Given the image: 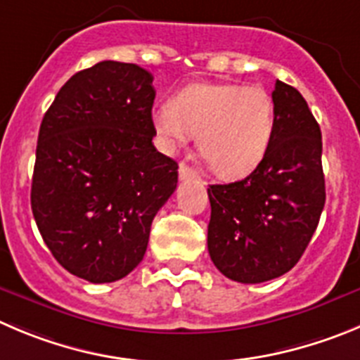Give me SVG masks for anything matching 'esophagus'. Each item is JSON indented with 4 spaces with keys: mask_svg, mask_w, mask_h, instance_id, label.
<instances>
[{
    "mask_svg": "<svg viewBox=\"0 0 360 360\" xmlns=\"http://www.w3.org/2000/svg\"><path fill=\"white\" fill-rule=\"evenodd\" d=\"M197 172L191 167H188L186 163H181L179 165V179L181 181H191V179H197Z\"/></svg>",
    "mask_w": 360,
    "mask_h": 360,
    "instance_id": "obj_1",
    "label": "esophagus"
}]
</instances>
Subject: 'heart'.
Masks as SVG:
<instances>
[{
	"label": "heart",
	"mask_w": 360,
	"mask_h": 360,
	"mask_svg": "<svg viewBox=\"0 0 360 360\" xmlns=\"http://www.w3.org/2000/svg\"><path fill=\"white\" fill-rule=\"evenodd\" d=\"M158 133L172 146L197 134V149L211 172L241 177L254 170L275 131V104L261 85L193 83L154 113Z\"/></svg>",
	"instance_id": "1"
}]
</instances>
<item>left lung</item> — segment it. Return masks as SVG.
<instances>
[{
    "instance_id": "1",
    "label": "left lung",
    "mask_w": 360,
    "mask_h": 360,
    "mask_svg": "<svg viewBox=\"0 0 360 360\" xmlns=\"http://www.w3.org/2000/svg\"><path fill=\"white\" fill-rule=\"evenodd\" d=\"M275 131L256 170L211 184L207 250L231 281H271L307 248L325 206L321 131L295 86L275 82Z\"/></svg>"
}]
</instances>
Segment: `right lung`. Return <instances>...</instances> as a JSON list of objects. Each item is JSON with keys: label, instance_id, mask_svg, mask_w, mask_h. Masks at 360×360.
<instances>
[{"label": "right lung", "instance_id": "add662e5", "mask_svg": "<svg viewBox=\"0 0 360 360\" xmlns=\"http://www.w3.org/2000/svg\"><path fill=\"white\" fill-rule=\"evenodd\" d=\"M153 79L104 60L74 74L40 124L33 217L55 259L94 284L139 266L177 186V163L153 146Z\"/></svg>", "mask_w": 360, "mask_h": 360}]
</instances>
